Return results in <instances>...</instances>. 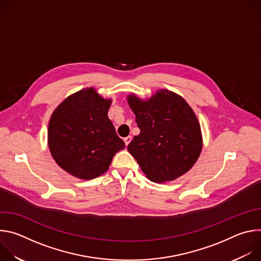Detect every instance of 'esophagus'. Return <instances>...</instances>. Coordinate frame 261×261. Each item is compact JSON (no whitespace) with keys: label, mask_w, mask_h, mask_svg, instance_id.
Listing matches in <instances>:
<instances>
[{"label":"esophagus","mask_w":261,"mask_h":261,"mask_svg":"<svg viewBox=\"0 0 261 261\" xmlns=\"http://www.w3.org/2000/svg\"><path fill=\"white\" fill-rule=\"evenodd\" d=\"M131 140H132V137H131V136H127V137L124 138V141H125V144H126V145H128Z\"/></svg>","instance_id":"obj_1"}]
</instances>
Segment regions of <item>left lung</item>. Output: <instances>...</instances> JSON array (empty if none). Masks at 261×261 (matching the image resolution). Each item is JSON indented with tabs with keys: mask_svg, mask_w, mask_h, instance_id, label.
Returning a JSON list of instances; mask_svg holds the SVG:
<instances>
[{
	"mask_svg": "<svg viewBox=\"0 0 261 261\" xmlns=\"http://www.w3.org/2000/svg\"><path fill=\"white\" fill-rule=\"evenodd\" d=\"M140 133L128 145L145 176L156 182L188 172L202 150L200 124L179 95L162 89L146 100L127 96Z\"/></svg>",
	"mask_w": 261,
	"mask_h": 261,
	"instance_id": "8db88e82",
	"label": "left lung"
}]
</instances>
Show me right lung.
I'll list each match as a JSON object with an SVG mask.
<instances>
[{
  "label": "right lung",
  "instance_id": "right-lung-1",
  "mask_svg": "<svg viewBox=\"0 0 261 261\" xmlns=\"http://www.w3.org/2000/svg\"><path fill=\"white\" fill-rule=\"evenodd\" d=\"M113 100L94 88L68 96L50 117L49 152L57 164L71 175L92 179L107 171L125 142L117 135L107 113Z\"/></svg>",
  "mask_w": 261,
  "mask_h": 261
}]
</instances>
